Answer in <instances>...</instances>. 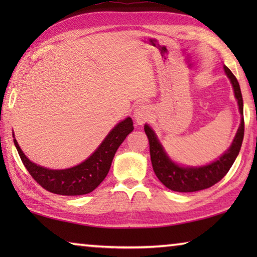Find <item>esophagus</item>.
Masks as SVG:
<instances>
[{
    "instance_id": "34e87169",
    "label": "esophagus",
    "mask_w": 257,
    "mask_h": 257,
    "mask_svg": "<svg viewBox=\"0 0 257 257\" xmlns=\"http://www.w3.org/2000/svg\"><path fill=\"white\" fill-rule=\"evenodd\" d=\"M150 116H151L150 108L146 105L138 106L136 110H135V113H134L135 121H136L138 124H143L144 122H146V121L150 119Z\"/></svg>"
}]
</instances>
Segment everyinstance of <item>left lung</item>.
<instances>
[{"instance_id": "obj_1", "label": "left lung", "mask_w": 257, "mask_h": 257, "mask_svg": "<svg viewBox=\"0 0 257 257\" xmlns=\"http://www.w3.org/2000/svg\"><path fill=\"white\" fill-rule=\"evenodd\" d=\"M223 69L233 87L234 97L237 99L241 120L236 136L232 141V144L219 159L213 161L210 164L202 165V167H182V165L173 162L170 156L167 154V152H165L162 144L158 139V136L155 135L154 130L147 123L144 125V130L150 142V153L153 170L156 177L159 178V180L167 188L173 191L191 193V191L210 188L227 175L234 160L237 159L239 151H240L243 139V129H245L242 118V96L237 78L233 76V73L230 71L228 67L223 66Z\"/></svg>"}]
</instances>
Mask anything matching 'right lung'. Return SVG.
I'll return each instance as SVG.
<instances>
[{
	"label": "right lung",
	"mask_w": 257,
	"mask_h": 257,
	"mask_svg": "<svg viewBox=\"0 0 257 257\" xmlns=\"http://www.w3.org/2000/svg\"><path fill=\"white\" fill-rule=\"evenodd\" d=\"M133 130V120L128 116L107 134L88 159L76 167L62 170H52L35 164L21 151L15 134L14 142L26 169L43 188L53 194L77 196L90 193L105 179L116 150Z\"/></svg>",
	"instance_id": "obj_1"
}]
</instances>
